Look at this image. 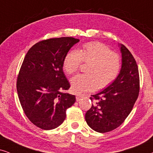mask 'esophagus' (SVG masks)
<instances>
[{
    "mask_svg": "<svg viewBox=\"0 0 153 153\" xmlns=\"http://www.w3.org/2000/svg\"><path fill=\"white\" fill-rule=\"evenodd\" d=\"M83 94H76V100L77 101H79V100H80L81 99H82V98L83 97Z\"/></svg>",
    "mask_w": 153,
    "mask_h": 153,
    "instance_id": "esophagus-1",
    "label": "esophagus"
}]
</instances>
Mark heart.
Listing matches in <instances>:
<instances>
[{
    "label": "heart",
    "mask_w": 153,
    "mask_h": 153,
    "mask_svg": "<svg viewBox=\"0 0 153 153\" xmlns=\"http://www.w3.org/2000/svg\"><path fill=\"white\" fill-rule=\"evenodd\" d=\"M82 62L89 63L85 74L75 75L71 79V88L75 92L105 88L116 80L121 68L119 54L112 52L105 44L92 42L84 44L78 51L71 50L65 54L63 68L68 74L78 71Z\"/></svg>",
    "instance_id": "heart-1"
}]
</instances>
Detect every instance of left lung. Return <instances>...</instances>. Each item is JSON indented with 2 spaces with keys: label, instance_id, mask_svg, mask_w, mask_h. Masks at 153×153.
<instances>
[{
  "label": "left lung",
  "instance_id": "1",
  "mask_svg": "<svg viewBox=\"0 0 153 153\" xmlns=\"http://www.w3.org/2000/svg\"><path fill=\"white\" fill-rule=\"evenodd\" d=\"M122 65L118 78L99 93L91 95L94 103L85 114L92 130L106 133L122 124L132 111L140 91L138 68L134 57L121 44Z\"/></svg>",
  "mask_w": 153,
  "mask_h": 153
}]
</instances>
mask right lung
Segmentation results:
<instances>
[{"mask_svg": "<svg viewBox=\"0 0 153 153\" xmlns=\"http://www.w3.org/2000/svg\"><path fill=\"white\" fill-rule=\"evenodd\" d=\"M73 37L44 39L29 49L17 78L19 100L29 120L43 130H51L62 123L66 109L75 96L65 93L70 83L63 71L64 56L75 44Z\"/></svg>", "mask_w": 153, "mask_h": 153, "instance_id": "right-lung-1", "label": "right lung"}]
</instances>
